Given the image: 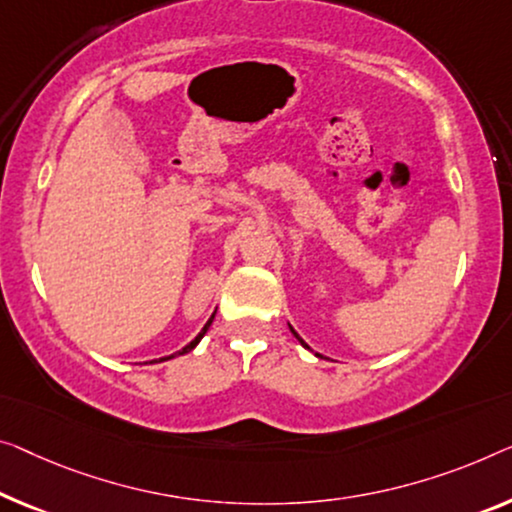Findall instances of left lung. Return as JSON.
Wrapping results in <instances>:
<instances>
[{
	"instance_id": "8db88e82",
	"label": "left lung",
	"mask_w": 512,
	"mask_h": 512,
	"mask_svg": "<svg viewBox=\"0 0 512 512\" xmlns=\"http://www.w3.org/2000/svg\"><path fill=\"white\" fill-rule=\"evenodd\" d=\"M289 329H292V326H289ZM292 333H294V335H296V338H299V333H296V331H294V329H292ZM299 342H301V345H303V347H305V349H310V347H308V345H305V342H303V340H301V338H299Z\"/></svg>"
}]
</instances>
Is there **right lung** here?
Masks as SVG:
<instances>
[{
    "label": "right lung",
    "mask_w": 512,
    "mask_h": 512,
    "mask_svg": "<svg viewBox=\"0 0 512 512\" xmlns=\"http://www.w3.org/2000/svg\"><path fill=\"white\" fill-rule=\"evenodd\" d=\"M211 322H213V317L209 319V322H207V324H204V329L200 331V335H197V338H195L193 342H190V345H186V347H183V349H181V352H177V354H188V352H190V349H195V345H197V342H200V340L204 338V333H207V329H209V326H211ZM177 354H172V356H165V358H160V361H167V358H174V356H177Z\"/></svg>",
    "instance_id": "add662e5"
}]
</instances>
